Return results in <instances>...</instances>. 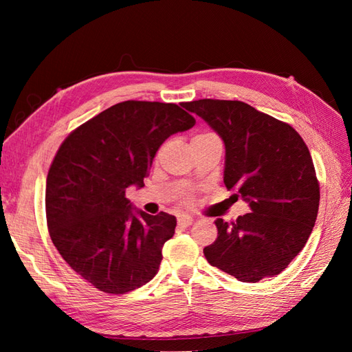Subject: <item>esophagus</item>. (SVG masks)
<instances>
[{
    "label": "esophagus",
    "instance_id": "obj_1",
    "mask_svg": "<svg viewBox=\"0 0 352 352\" xmlns=\"http://www.w3.org/2000/svg\"><path fill=\"white\" fill-rule=\"evenodd\" d=\"M192 222H193V218L189 214L178 216V226H180V227H189Z\"/></svg>",
    "mask_w": 352,
    "mask_h": 352
}]
</instances>
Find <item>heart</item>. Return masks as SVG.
Returning <instances> with one entry per match:
<instances>
[{
  "mask_svg": "<svg viewBox=\"0 0 352 352\" xmlns=\"http://www.w3.org/2000/svg\"><path fill=\"white\" fill-rule=\"evenodd\" d=\"M214 136L213 133H199V134H195V136L192 138V142H197V140H203V139H207V138H212ZM180 203L184 204V206H190L193 203V197L190 195V193H183V195L180 197Z\"/></svg>",
  "mask_w": 352,
  "mask_h": 352,
  "instance_id": "heart-1",
  "label": "heart"
}]
</instances>
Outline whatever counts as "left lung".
Returning <instances> with one entry per match:
<instances>
[{"instance_id":"8db88e82","label":"left lung","mask_w":352,"mask_h":352,"mask_svg":"<svg viewBox=\"0 0 352 352\" xmlns=\"http://www.w3.org/2000/svg\"><path fill=\"white\" fill-rule=\"evenodd\" d=\"M183 107L222 138L223 183L251 207L236 221H214L218 237L204 248L207 261L243 283L278 275L316 222L320 190L307 145L294 126L242 101L206 98Z\"/></svg>"}]
</instances>
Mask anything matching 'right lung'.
Listing matches in <instances>:
<instances>
[{
  "instance_id": "1",
  "label": "right lung",
  "mask_w": 352,
  "mask_h": 352,
  "mask_svg": "<svg viewBox=\"0 0 352 352\" xmlns=\"http://www.w3.org/2000/svg\"><path fill=\"white\" fill-rule=\"evenodd\" d=\"M193 125L177 104L130 100L81 124L58 146L45 190L47 226L66 263L94 287L126 294L159 271L175 216L134 214L125 190L142 188L163 142Z\"/></svg>"
}]
</instances>
